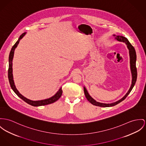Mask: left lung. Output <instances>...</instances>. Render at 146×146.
<instances>
[{
	"instance_id": "left-lung-1",
	"label": "left lung",
	"mask_w": 146,
	"mask_h": 146,
	"mask_svg": "<svg viewBox=\"0 0 146 146\" xmlns=\"http://www.w3.org/2000/svg\"><path fill=\"white\" fill-rule=\"evenodd\" d=\"M114 36H115V35H114ZM115 39L117 40L119 42H124L127 45V47H128V49L129 50L130 64H131V72H132V84H131V88H129V90L128 91V92L126 93V94L123 97L121 100L117 101V102H115L114 103H111V104L102 103L96 102V101H95L94 100H93L90 96V94H88V93L87 90L86 89V88L84 87V94H85L86 98L87 99V100L89 101L91 104H93L94 106H96L102 107H112V106H114L117 105V104L119 103L122 101L124 100L125 99V98L128 96V95L130 93V92H131V90L133 89V87L135 86V83L136 82V80H137V68H136V64H135L137 56H136V53H135V48L129 43L128 40L126 38H125L124 36H120V35H117V36H115Z\"/></svg>"
}]
</instances>
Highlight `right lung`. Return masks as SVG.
<instances>
[{"label": "right lung", "mask_w": 146, "mask_h": 146, "mask_svg": "<svg viewBox=\"0 0 146 146\" xmlns=\"http://www.w3.org/2000/svg\"><path fill=\"white\" fill-rule=\"evenodd\" d=\"M25 34H26V33H23L20 36V37L19 38L18 40H17V42L15 43L14 45L13 46V47L11 48V51L10 54H9V56L8 79H9V83H10L11 89L13 90V91L15 93V94L19 97H20L23 101L25 102L26 103H27L28 104H30L31 106H34V107L45 106V105H47V104H49L53 103L55 102L57 100H58L59 99V98L61 97L62 92H63L62 90V87L57 92V93L54 96H53V97H50V98H49L48 99H46V100H41V101H31L30 100H28L27 98H25L24 96H23L22 95L18 92V90H17V88L15 87V86L14 84V80H13V74H12V72H13V69H12L13 58V56H14V53L15 49L17 48V45H18L20 40L25 35Z\"/></svg>", "instance_id": "add662e5"}]
</instances>
